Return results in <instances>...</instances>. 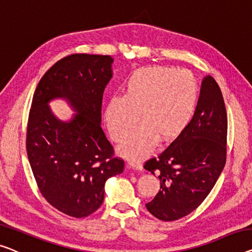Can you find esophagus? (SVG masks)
Wrapping results in <instances>:
<instances>
[{
  "label": "esophagus",
  "instance_id": "34e87169",
  "mask_svg": "<svg viewBox=\"0 0 252 252\" xmlns=\"http://www.w3.org/2000/svg\"><path fill=\"white\" fill-rule=\"evenodd\" d=\"M127 164H129L130 167L134 168V170H141L142 165L139 160H133V159H129L127 160Z\"/></svg>",
  "mask_w": 252,
  "mask_h": 252
}]
</instances>
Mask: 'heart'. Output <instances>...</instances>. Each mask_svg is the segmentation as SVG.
<instances>
[{
  "instance_id": "1",
  "label": "heart",
  "mask_w": 252,
  "mask_h": 252,
  "mask_svg": "<svg viewBox=\"0 0 252 252\" xmlns=\"http://www.w3.org/2000/svg\"><path fill=\"white\" fill-rule=\"evenodd\" d=\"M125 95H113L105 107L110 136L120 142L139 121L142 123L120 146L130 158L147 156L158 142L174 140L185 132L198 103L192 74L172 66H144L134 70L123 86Z\"/></svg>"
}]
</instances>
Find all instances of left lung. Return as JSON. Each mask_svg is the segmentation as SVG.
Masks as SVG:
<instances>
[{"mask_svg":"<svg viewBox=\"0 0 252 252\" xmlns=\"http://www.w3.org/2000/svg\"><path fill=\"white\" fill-rule=\"evenodd\" d=\"M227 115L222 92L210 76L201 82L193 118L179 136L145 168L158 174L160 189L148 212L165 222L189 215L215 186L226 162Z\"/></svg>","mask_w":252,"mask_h":252,"instance_id":"1","label":"left lung"}]
</instances>
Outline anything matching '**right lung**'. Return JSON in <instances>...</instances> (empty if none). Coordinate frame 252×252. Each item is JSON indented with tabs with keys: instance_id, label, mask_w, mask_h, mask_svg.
<instances>
[{
	"instance_id": "right-lung-1",
	"label": "right lung",
	"mask_w": 252,
	"mask_h": 252,
	"mask_svg": "<svg viewBox=\"0 0 252 252\" xmlns=\"http://www.w3.org/2000/svg\"><path fill=\"white\" fill-rule=\"evenodd\" d=\"M112 63L110 55L61 59L40 79L29 112L26 147L40 193L54 208L76 219L100 207L106 180L125 168L100 126ZM55 98L65 99L77 112L70 122L50 111L48 103Z\"/></svg>"
}]
</instances>
